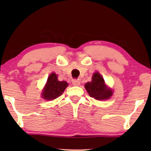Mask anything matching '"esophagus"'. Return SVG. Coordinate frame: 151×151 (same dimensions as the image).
<instances>
[{
	"label": "esophagus",
	"mask_w": 151,
	"mask_h": 151,
	"mask_svg": "<svg viewBox=\"0 0 151 151\" xmlns=\"http://www.w3.org/2000/svg\"><path fill=\"white\" fill-rule=\"evenodd\" d=\"M80 84H81V81L78 80V79L77 80H76V79H75V80L73 81V85L74 86H79L80 85Z\"/></svg>",
	"instance_id": "esophagus-1"
}]
</instances>
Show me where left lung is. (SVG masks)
Here are the masks:
<instances>
[{
	"label": "left lung",
	"instance_id": "8db88e82",
	"mask_svg": "<svg viewBox=\"0 0 151 151\" xmlns=\"http://www.w3.org/2000/svg\"><path fill=\"white\" fill-rule=\"evenodd\" d=\"M85 87L90 96L97 101L107 100L113 94L111 88L107 87L103 78L99 73L93 74L92 81L86 83Z\"/></svg>",
	"mask_w": 151,
	"mask_h": 151
}]
</instances>
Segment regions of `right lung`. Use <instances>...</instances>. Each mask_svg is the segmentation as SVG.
Listing matches in <instances>:
<instances>
[{
	"mask_svg": "<svg viewBox=\"0 0 151 151\" xmlns=\"http://www.w3.org/2000/svg\"><path fill=\"white\" fill-rule=\"evenodd\" d=\"M68 84L66 81H59L55 73H51L42 90V97L45 100L52 101L57 99L65 91Z\"/></svg>",
	"mask_w": 151,
	"mask_h": 151,
	"instance_id": "obj_1",
	"label": "right lung"
}]
</instances>
